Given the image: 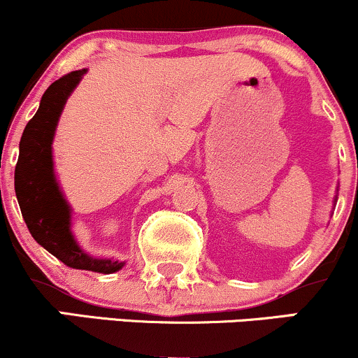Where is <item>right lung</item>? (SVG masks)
I'll return each instance as SVG.
<instances>
[{"mask_svg": "<svg viewBox=\"0 0 358 358\" xmlns=\"http://www.w3.org/2000/svg\"><path fill=\"white\" fill-rule=\"evenodd\" d=\"M85 69L60 77L45 90L40 108L28 121L20 141L15 170V192L22 215L34 239L72 269L110 274L122 262L92 259L77 245L71 232V208L53 176L52 139L65 101L79 84Z\"/></svg>", "mask_w": 358, "mask_h": 358, "instance_id": "obj_1", "label": "right lung"}]
</instances>
